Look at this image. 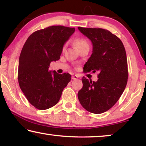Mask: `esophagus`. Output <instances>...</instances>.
I'll return each instance as SVG.
<instances>
[{"mask_svg": "<svg viewBox=\"0 0 146 146\" xmlns=\"http://www.w3.org/2000/svg\"><path fill=\"white\" fill-rule=\"evenodd\" d=\"M78 78V76L74 75V76H72V80H76Z\"/></svg>", "mask_w": 146, "mask_h": 146, "instance_id": "34e87169", "label": "esophagus"}]
</instances>
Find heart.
Segmentation results:
<instances>
[{"mask_svg": "<svg viewBox=\"0 0 146 146\" xmlns=\"http://www.w3.org/2000/svg\"><path fill=\"white\" fill-rule=\"evenodd\" d=\"M74 42H75V44L77 46L78 48H79L83 46L84 45L88 44L86 40L83 38H78L75 40Z\"/></svg>", "mask_w": 146, "mask_h": 146, "instance_id": "obj_1", "label": "heart"}]
</instances>
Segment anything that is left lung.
<instances>
[{
    "instance_id": "8db88e82",
    "label": "left lung",
    "mask_w": 146,
    "mask_h": 146,
    "mask_svg": "<svg viewBox=\"0 0 146 146\" xmlns=\"http://www.w3.org/2000/svg\"><path fill=\"white\" fill-rule=\"evenodd\" d=\"M78 29L93 46L92 54L84 66V72L98 73L96 82L82 78L83 86L78 98L87 111L104 113L117 102L126 86L128 70L125 48L121 40L108 30Z\"/></svg>"
}]
</instances>
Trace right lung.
Wrapping results in <instances>:
<instances>
[{"label": "right lung", "mask_w": 146, "mask_h": 146, "mask_svg": "<svg viewBox=\"0 0 146 146\" xmlns=\"http://www.w3.org/2000/svg\"><path fill=\"white\" fill-rule=\"evenodd\" d=\"M74 28L52 26L33 33L26 41L19 58L18 80L28 101L44 110L58 102L71 80L68 73L49 70L50 62L58 60L63 46Z\"/></svg>", "instance_id": "add662e5"}]
</instances>
